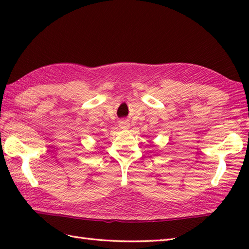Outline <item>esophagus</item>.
<instances>
[{"label":"esophagus","instance_id":"1","mask_svg":"<svg viewBox=\"0 0 249 249\" xmlns=\"http://www.w3.org/2000/svg\"><path fill=\"white\" fill-rule=\"evenodd\" d=\"M129 123L127 121H120V123H119V127L121 128V129H128L129 128Z\"/></svg>","mask_w":249,"mask_h":249}]
</instances>
